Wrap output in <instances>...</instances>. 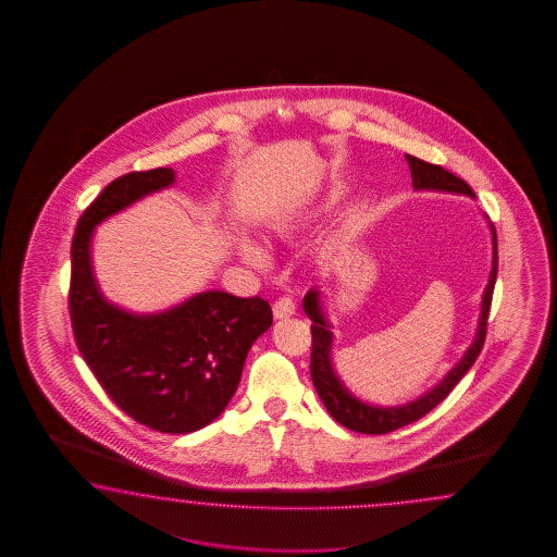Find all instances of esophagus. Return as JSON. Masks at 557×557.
I'll list each match as a JSON object with an SVG mask.
<instances>
[{"mask_svg":"<svg viewBox=\"0 0 557 557\" xmlns=\"http://www.w3.org/2000/svg\"><path fill=\"white\" fill-rule=\"evenodd\" d=\"M295 302H293V298H288V296L278 298V300L273 305L274 319H288V317H293V314H295Z\"/></svg>","mask_w":557,"mask_h":557,"instance_id":"34e87169","label":"esophagus"}]
</instances>
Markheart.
<instances>
[{"mask_svg":"<svg viewBox=\"0 0 557 557\" xmlns=\"http://www.w3.org/2000/svg\"><path fill=\"white\" fill-rule=\"evenodd\" d=\"M332 201H334V195H329L326 201H322L320 205H308V207H302V209H295V211L283 213L281 216H276L274 221H271V231H273L274 235H278V237L295 235L298 228H302V226L307 225L310 219H314L320 211H324ZM336 243H338L336 238L329 240V245H326L329 250H331ZM238 250H240L243 259L250 262V264H255V267H262V264L267 262V252H264L262 247H259L255 240H250V238H240Z\"/></svg>","mask_w":557,"mask_h":557,"instance_id":"obj_1","label":"heart"}]
</instances>
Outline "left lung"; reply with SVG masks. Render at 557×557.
Wrapping results in <instances>:
<instances>
[{
    "label": "left lung",
    "mask_w": 557,
    "mask_h": 557,
    "mask_svg": "<svg viewBox=\"0 0 557 557\" xmlns=\"http://www.w3.org/2000/svg\"><path fill=\"white\" fill-rule=\"evenodd\" d=\"M406 161L410 165L412 173V185L416 190H442V193H456V195H468L475 199L472 187L463 181L456 177L450 171L442 169L440 165L426 163L418 157L406 154ZM490 223V221H487ZM492 228V271H490V281L485 286L484 296H482V307H480V320L475 329V338L466 350L462 360L451 368L450 372L440 380L438 384L432 391L424 392L412 403L403 404V406H374V404L364 403L356 398L352 392L344 386L343 380L338 379L334 364H332V326L324 317L322 302H320L319 288L308 290L302 308L307 312L308 319L312 320V352H310V376L312 384L319 392L320 400L326 406L332 418L343 424L348 430H355L360 434H388L398 428L408 426L422 416H426L432 408H436L451 391L454 386L466 376V372L472 368L475 358L480 356V350L484 346L485 326H487V314L492 307V295H494V284H496L497 274V238L496 228L490 223Z\"/></svg>",
    "instance_id": "8db88e82"
}]
</instances>
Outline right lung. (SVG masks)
Returning a JSON list of instances; mask_svg holds the SVG:
<instances>
[{"mask_svg": "<svg viewBox=\"0 0 557 557\" xmlns=\"http://www.w3.org/2000/svg\"><path fill=\"white\" fill-rule=\"evenodd\" d=\"M175 183L159 166L109 183L82 214L72 243L70 314L79 352L109 398L163 434L211 424L237 392L250 346L273 324L261 296L205 290L177 307L137 314L109 302L95 281V226Z\"/></svg>", "mask_w": 557, "mask_h": 557, "instance_id": "obj_1", "label": "right lung"}]
</instances>
